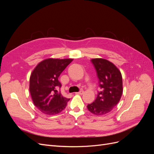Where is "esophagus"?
Masks as SVG:
<instances>
[{
	"label": "esophagus",
	"mask_w": 154,
	"mask_h": 154,
	"mask_svg": "<svg viewBox=\"0 0 154 154\" xmlns=\"http://www.w3.org/2000/svg\"><path fill=\"white\" fill-rule=\"evenodd\" d=\"M83 92H84V91H83V90H81V91H80L78 92H76V94H83Z\"/></svg>",
	"instance_id": "obj_1"
}]
</instances>
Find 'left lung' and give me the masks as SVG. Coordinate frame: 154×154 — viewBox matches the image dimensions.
Returning <instances> with one entry per match:
<instances>
[{
  "instance_id": "left-lung-1",
  "label": "left lung",
  "mask_w": 154,
  "mask_h": 154,
  "mask_svg": "<svg viewBox=\"0 0 154 154\" xmlns=\"http://www.w3.org/2000/svg\"><path fill=\"white\" fill-rule=\"evenodd\" d=\"M99 80L101 91L93 103L88 104L87 109L97 116L109 113L117 105L123 94L122 76L114 65L102 58L92 59Z\"/></svg>"
}]
</instances>
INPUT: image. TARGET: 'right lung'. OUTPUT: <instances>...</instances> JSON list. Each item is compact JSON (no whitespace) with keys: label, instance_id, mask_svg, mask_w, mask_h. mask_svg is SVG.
Here are the masks:
<instances>
[{"label":"right lung","instance_id":"right-lung-1","mask_svg":"<svg viewBox=\"0 0 154 154\" xmlns=\"http://www.w3.org/2000/svg\"><path fill=\"white\" fill-rule=\"evenodd\" d=\"M72 59L49 58L39 63L29 79V91L32 101L42 112L57 114L66 108L70 99L62 96L58 78Z\"/></svg>","mask_w":154,"mask_h":154}]
</instances>
